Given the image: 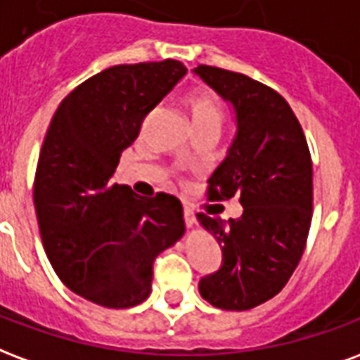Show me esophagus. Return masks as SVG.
I'll use <instances>...</instances> for the list:
<instances>
[{
  "instance_id": "1",
  "label": "esophagus",
  "mask_w": 360,
  "mask_h": 360,
  "mask_svg": "<svg viewBox=\"0 0 360 360\" xmlns=\"http://www.w3.org/2000/svg\"><path fill=\"white\" fill-rule=\"evenodd\" d=\"M184 220H186V226L188 228H193L195 226V214H193V211L191 209H184Z\"/></svg>"
}]
</instances>
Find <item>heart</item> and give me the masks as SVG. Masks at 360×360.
Wrapping results in <instances>:
<instances>
[{
	"mask_svg": "<svg viewBox=\"0 0 360 360\" xmlns=\"http://www.w3.org/2000/svg\"><path fill=\"white\" fill-rule=\"evenodd\" d=\"M188 105V112H190L191 126L193 128H203V126H214L220 128L222 124V109H220L219 101L207 94V91H195L186 99Z\"/></svg>",
	"mask_w": 360,
	"mask_h": 360,
	"instance_id": "b5f03b06",
	"label": "heart"
}]
</instances>
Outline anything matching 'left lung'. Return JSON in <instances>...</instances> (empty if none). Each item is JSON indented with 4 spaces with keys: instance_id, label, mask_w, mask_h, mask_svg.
Masks as SVG:
<instances>
[{
    "instance_id": "1",
    "label": "left lung",
    "mask_w": 360,
    "mask_h": 360,
    "mask_svg": "<svg viewBox=\"0 0 360 360\" xmlns=\"http://www.w3.org/2000/svg\"><path fill=\"white\" fill-rule=\"evenodd\" d=\"M226 101L236 136L209 178V199L240 198V219L198 220L222 249V266L199 293L217 309L248 311L282 291L301 261L313 217V162L297 117L278 91L240 72L199 65Z\"/></svg>"
}]
</instances>
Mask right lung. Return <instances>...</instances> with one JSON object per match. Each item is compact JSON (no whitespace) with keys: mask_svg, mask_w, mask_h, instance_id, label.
Here are the masks:
<instances>
[{"mask_svg":"<svg viewBox=\"0 0 360 360\" xmlns=\"http://www.w3.org/2000/svg\"><path fill=\"white\" fill-rule=\"evenodd\" d=\"M188 69L180 61L117 65L63 99L41 146L34 207L49 263L76 295L109 309L151 293L155 257L186 232L182 203L115 184L120 153Z\"/></svg>","mask_w":360,"mask_h":360,"instance_id":"add662e5","label":"right lung"}]
</instances>
